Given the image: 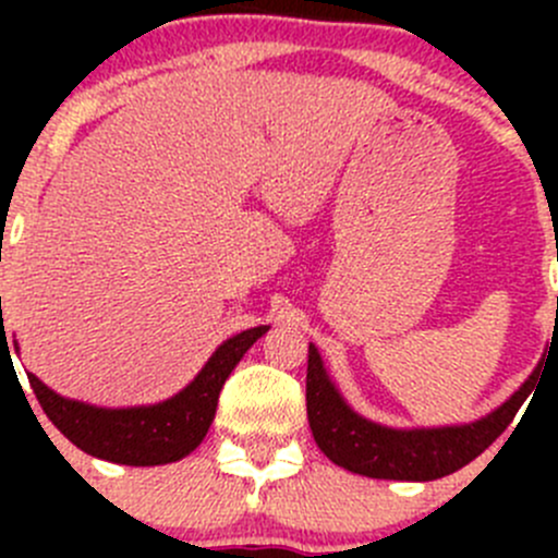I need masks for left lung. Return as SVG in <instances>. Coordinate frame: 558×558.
Returning a JSON list of instances; mask_svg holds the SVG:
<instances>
[{
    "label": "left lung",
    "instance_id": "8db88e82",
    "mask_svg": "<svg viewBox=\"0 0 558 558\" xmlns=\"http://www.w3.org/2000/svg\"><path fill=\"white\" fill-rule=\"evenodd\" d=\"M537 384V369L497 410L470 424L397 426L359 415L320 362L318 348L307 351V421L318 448L342 470L384 481H437L477 459L515 418Z\"/></svg>",
    "mask_w": 558,
    "mask_h": 558
}]
</instances>
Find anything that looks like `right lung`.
<instances>
[{
	"label": "right lung",
	"mask_w": 558,
	"mask_h": 558,
	"mask_svg": "<svg viewBox=\"0 0 558 558\" xmlns=\"http://www.w3.org/2000/svg\"><path fill=\"white\" fill-rule=\"evenodd\" d=\"M267 329L269 326H253L223 340L189 386L156 404L97 408V404L61 397L37 375H29V384L35 388L45 415L81 451L129 466L170 464L189 456L205 440L216 418L218 393L223 384L245 356L247 348Z\"/></svg>",
	"instance_id": "add662e5"
}]
</instances>
